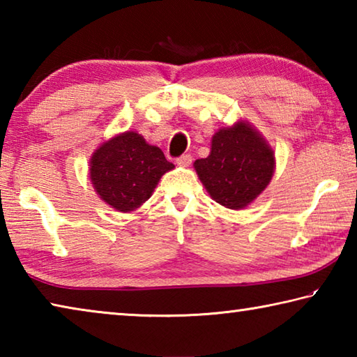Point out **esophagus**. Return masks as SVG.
I'll use <instances>...</instances> for the list:
<instances>
[{
	"label": "esophagus",
	"mask_w": 357,
	"mask_h": 357,
	"mask_svg": "<svg viewBox=\"0 0 357 357\" xmlns=\"http://www.w3.org/2000/svg\"><path fill=\"white\" fill-rule=\"evenodd\" d=\"M176 164L179 167H189L192 164V155L190 154H183L176 159Z\"/></svg>",
	"instance_id": "1"
}]
</instances>
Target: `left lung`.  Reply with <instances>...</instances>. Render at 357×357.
I'll return each mask as SVG.
<instances>
[{
	"instance_id": "obj_1",
	"label": "left lung",
	"mask_w": 357,
	"mask_h": 357,
	"mask_svg": "<svg viewBox=\"0 0 357 357\" xmlns=\"http://www.w3.org/2000/svg\"><path fill=\"white\" fill-rule=\"evenodd\" d=\"M213 200L228 209H244L271 183L274 151L247 121H238L213 135L206 159L193 164Z\"/></svg>"
}]
</instances>
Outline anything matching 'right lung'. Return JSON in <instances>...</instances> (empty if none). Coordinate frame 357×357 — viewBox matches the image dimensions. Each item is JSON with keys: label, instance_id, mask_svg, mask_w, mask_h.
<instances>
[{"label": "right lung", "instance_id": "add662e5", "mask_svg": "<svg viewBox=\"0 0 357 357\" xmlns=\"http://www.w3.org/2000/svg\"><path fill=\"white\" fill-rule=\"evenodd\" d=\"M174 165L160 148L148 144L137 132H123L94 151L89 179L107 204L121 213L140 208L153 195L162 174Z\"/></svg>", "mask_w": 357, "mask_h": 357}]
</instances>
